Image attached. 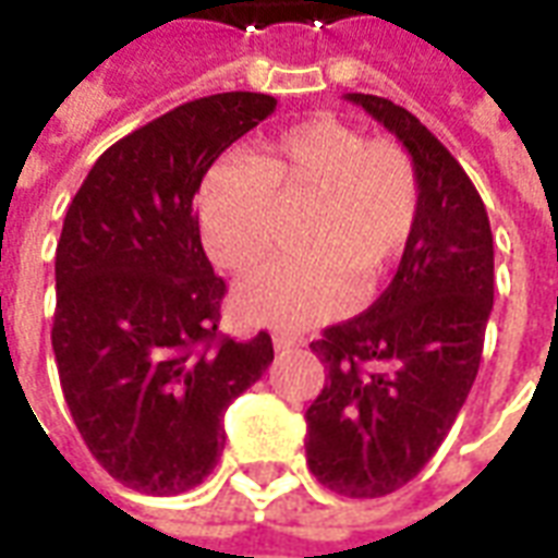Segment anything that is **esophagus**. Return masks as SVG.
Wrapping results in <instances>:
<instances>
[{
	"instance_id": "obj_1",
	"label": "esophagus",
	"mask_w": 558,
	"mask_h": 558,
	"mask_svg": "<svg viewBox=\"0 0 558 558\" xmlns=\"http://www.w3.org/2000/svg\"><path fill=\"white\" fill-rule=\"evenodd\" d=\"M275 343V350L278 352H287V350H295V347H304V338H292V335H275L271 338Z\"/></svg>"
}]
</instances>
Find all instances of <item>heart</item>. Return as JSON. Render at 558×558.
<instances>
[{"instance_id":"1","label":"heart","mask_w":558,"mask_h":558,"mask_svg":"<svg viewBox=\"0 0 558 558\" xmlns=\"http://www.w3.org/2000/svg\"><path fill=\"white\" fill-rule=\"evenodd\" d=\"M311 203L307 254L256 268L239 283L244 319L304 328L347 311L352 283L374 290L418 223V175L391 140L316 116L280 131L251 160L218 163L199 184L196 218L208 256L230 271L259 266L280 239L283 215Z\"/></svg>"}]
</instances>
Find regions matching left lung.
<instances>
[{
    "label": "left lung",
    "mask_w": 558,
    "mask_h": 558,
    "mask_svg": "<svg viewBox=\"0 0 558 558\" xmlns=\"http://www.w3.org/2000/svg\"><path fill=\"white\" fill-rule=\"evenodd\" d=\"M403 143L418 175V223L388 290L311 350L326 388L304 412L307 466L350 499L388 496L418 475L478 376L493 311L487 208L454 155L388 98L350 92Z\"/></svg>",
    "instance_id": "8db88e82"
}]
</instances>
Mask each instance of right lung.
Wrapping results in <instances>:
<instances>
[{
  "label": "right lung",
  "instance_id": "1",
  "mask_svg": "<svg viewBox=\"0 0 558 558\" xmlns=\"http://www.w3.org/2000/svg\"><path fill=\"white\" fill-rule=\"evenodd\" d=\"M259 92L187 101L95 160L56 247L53 352L71 418L125 487L175 496L223 451V412L275 359L271 338H218L227 283L194 194L220 151L275 113Z\"/></svg>",
  "mask_w": 558,
  "mask_h": 558
}]
</instances>
